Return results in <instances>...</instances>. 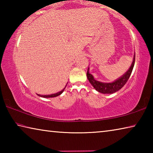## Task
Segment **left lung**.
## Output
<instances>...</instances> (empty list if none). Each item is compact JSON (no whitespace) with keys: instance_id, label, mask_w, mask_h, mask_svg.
Returning a JSON list of instances; mask_svg holds the SVG:
<instances>
[{"instance_id":"obj_1","label":"left lung","mask_w":153,"mask_h":153,"mask_svg":"<svg viewBox=\"0 0 153 153\" xmlns=\"http://www.w3.org/2000/svg\"><path fill=\"white\" fill-rule=\"evenodd\" d=\"M134 63H135V55L134 56L132 63L129 69L126 71V73L124 74L120 78L116 79L115 81L111 83H103L96 80L92 75L89 73V68H88L86 76L90 84L98 92H101L102 94H113V93L120 90L128 82L131 76V71L133 70Z\"/></svg>"}]
</instances>
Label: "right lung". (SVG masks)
Returning <instances> with one entry per match:
<instances>
[{
	"mask_svg": "<svg viewBox=\"0 0 153 153\" xmlns=\"http://www.w3.org/2000/svg\"><path fill=\"white\" fill-rule=\"evenodd\" d=\"M67 86V85H66ZM66 87V86H65ZM65 87L64 88L61 90V91L57 93H55V94H48V95H41V94H37V95L39 96V97H43V98H53V97H57V96H59L60 94H61L62 93H63V92L64 91L65 88Z\"/></svg>",
	"mask_w": 153,
	"mask_h": 153,
	"instance_id": "add662e5",
	"label": "right lung"
}]
</instances>
